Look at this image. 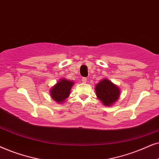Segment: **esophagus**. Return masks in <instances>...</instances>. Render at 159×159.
<instances>
[{
	"label": "esophagus",
	"mask_w": 159,
	"mask_h": 159,
	"mask_svg": "<svg viewBox=\"0 0 159 159\" xmlns=\"http://www.w3.org/2000/svg\"><path fill=\"white\" fill-rule=\"evenodd\" d=\"M81 81H82V82H83V83H86V82H87V78H86V77L82 78Z\"/></svg>",
	"instance_id": "obj_1"
}]
</instances>
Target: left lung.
<instances>
[{"instance_id": "1", "label": "left lung", "mask_w": 159, "mask_h": 159, "mask_svg": "<svg viewBox=\"0 0 159 159\" xmlns=\"http://www.w3.org/2000/svg\"><path fill=\"white\" fill-rule=\"evenodd\" d=\"M95 90L98 99L106 106H110L115 102L120 95L118 86L107 79H103L97 84Z\"/></svg>"}]
</instances>
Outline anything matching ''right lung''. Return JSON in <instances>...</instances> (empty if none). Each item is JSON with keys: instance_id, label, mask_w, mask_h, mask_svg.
<instances>
[{"instance_id": "add662e5", "label": "right lung", "mask_w": 159, "mask_h": 159, "mask_svg": "<svg viewBox=\"0 0 159 159\" xmlns=\"http://www.w3.org/2000/svg\"><path fill=\"white\" fill-rule=\"evenodd\" d=\"M73 85V81L62 79L51 89V97L57 102H63L70 95L71 87Z\"/></svg>"}]
</instances>
